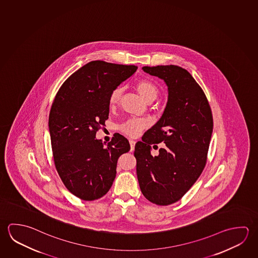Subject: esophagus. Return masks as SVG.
<instances>
[{
  "mask_svg": "<svg viewBox=\"0 0 258 258\" xmlns=\"http://www.w3.org/2000/svg\"><path fill=\"white\" fill-rule=\"evenodd\" d=\"M130 144H131V151H133L135 149L136 141L131 140H130Z\"/></svg>",
  "mask_w": 258,
  "mask_h": 258,
  "instance_id": "obj_1",
  "label": "esophagus"
}]
</instances>
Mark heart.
Returning a JSON list of instances; mask_svg holds the SVG:
<instances>
[{"instance_id": "obj_1", "label": "heart", "mask_w": 258, "mask_h": 258, "mask_svg": "<svg viewBox=\"0 0 258 258\" xmlns=\"http://www.w3.org/2000/svg\"><path fill=\"white\" fill-rule=\"evenodd\" d=\"M135 88L140 97L147 103H151L158 98V88L154 82L149 80H140L136 83ZM122 88H116L109 96V105L111 107H116L117 105L119 104L120 100L122 99ZM147 126L148 122L144 119L131 118L120 125V131L126 135L135 137Z\"/></svg>"}]
</instances>
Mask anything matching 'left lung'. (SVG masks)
I'll list each match as a JSON object with an SVG mask.
<instances>
[{
  "instance_id": "obj_1",
  "label": "left lung",
  "mask_w": 258,
  "mask_h": 258,
  "mask_svg": "<svg viewBox=\"0 0 258 258\" xmlns=\"http://www.w3.org/2000/svg\"><path fill=\"white\" fill-rule=\"evenodd\" d=\"M142 70L165 82L168 97L161 118L136 144L137 176L146 199L167 206L178 201L203 171L212 112L203 90L185 69L161 65ZM160 142L165 147L153 156L150 145Z\"/></svg>"
}]
</instances>
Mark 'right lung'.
Instances as JSON below:
<instances>
[{
  "label": "right lung",
  "instance_id": "right-lung-1",
  "mask_svg": "<svg viewBox=\"0 0 258 258\" xmlns=\"http://www.w3.org/2000/svg\"><path fill=\"white\" fill-rule=\"evenodd\" d=\"M134 65L93 60L64 82L49 116L55 167L67 189L92 201L107 194L116 177L118 159L131 146L115 133L108 144L96 133L109 118L111 92L136 73Z\"/></svg>",
  "mask_w": 258,
  "mask_h": 258
}]
</instances>
